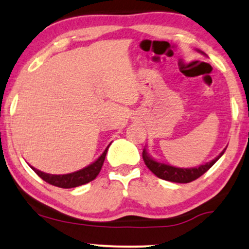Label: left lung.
I'll list each match as a JSON object with an SVG mask.
<instances>
[{"mask_svg": "<svg viewBox=\"0 0 249 249\" xmlns=\"http://www.w3.org/2000/svg\"><path fill=\"white\" fill-rule=\"evenodd\" d=\"M226 149H224L222 152L219 153V156H217L216 158L213 160L207 162V164L199 165L198 167H190V168H180L176 166H171V165L164 164V162L157 161L155 159L151 158L149 156V153L146 152L145 148L143 150V160L145 162V165L148 166L150 171L152 172L155 176H157L159 179L171 181V182H178V183H188L192 182L204 174L216 162L218 159L222 157L223 153L225 152Z\"/></svg>", "mask_w": 249, "mask_h": 249, "instance_id": "8db88e82", "label": "left lung"}]
</instances>
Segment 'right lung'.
Masks as SVG:
<instances>
[{
    "mask_svg": "<svg viewBox=\"0 0 249 249\" xmlns=\"http://www.w3.org/2000/svg\"><path fill=\"white\" fill-rule=\"evenodd\" d=\"M109 145L105 149V151L101 153V156L97 160H94L89 166L82 168V170L72 172V173L68 174H50L41 172L36 168L32 167V170L36 172L38 176L41 178L42 180L48 182L50 185L60 187V188H73V187H78L85 183L90 182V181L94 180L103 167L104 160H105L107 150H108Z\"/></svg>",
    "mask_w": 249,
    "mask_h": 249,
    "instance_id": "add662e5",
    "label": "right lung"
}]
</instances>
